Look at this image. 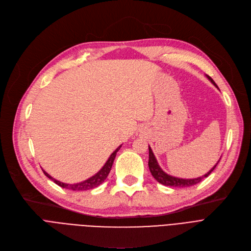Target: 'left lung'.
I'll return each instance as SVG.
<instances>
[{"mask_svg": "<svg viewBox=\"0 0 251 251\" xmlns=\"http://www.w3.org/2000/svg\"><path fill=\"white\" fill-rule=\"evenodd\" d=\"M207 77H208V79L218 88V86H217V84L214 82V80H213L210 76H208V75H207ZM218 89H219V88H218ZM219 161H220V160H219ZM219 161L217 162V164H216L208 173H205V174L202 175V176H200V177H198V178H191V179L178 178V177H174V176H171V175L165 173L163 170L161 169V167L159 166L158 162H157V159H156V157H155V155H154V153H153V151H152V149H151V147L149 146V163H148L149 169H150V171H151V173H152V175H153V177H154L159 183L163 184V185H166V186L187 187V186L195 185V184L201 182L203 178L208 177V176L212 173V171H213V170L216 168V166L218 165Z\"/></svg>", "mask_w": 251, "mask_h": 251, "instance_id": "8db88e82", "label": "left lung"}]
</instances>
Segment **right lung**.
Here are the masks:
<instances>
[{
	"label": "right lung",
	"instance_id": "right-lung-1",
	"mask_svg": "<svg viewBox=\"0 0 251 251\" xmlns=\"http://www.w3.org/2000/svg\"><path fill=\"white\" fill-rule=\"evenodd\" d=\"M121 147H122V145L110 155V157L106 161V163L104 164V166H103L95 175H93L92 177H90V178H88L87 180H84V181L79 182V183H75V184L64 183V182H61V181H58V180L52 178L51 176L49 173H47L46 171H44L43 169H42V171H43L44 174L48 176L50 179H51L54 183H56L57 185H60L61 187L72 189V190H88V189H92V188H95L98 185H100L103 181L106 179V177H107L110 170H111V167H112V164H113L114 158L116 156V153L119 152V150L121 149Z\"/></svg>",
	"mask_w": 251,
	"mask_h": 251
}]
</instances>
